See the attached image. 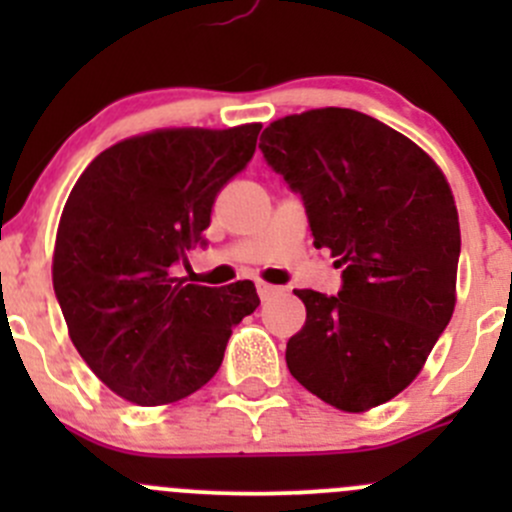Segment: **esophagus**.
<instances>
[{
  "label": "esophagus",
  "mask_w": 512,
  "mask_h": 512,
  "mask_svg": "<svg viewBox=\"0 0 512 512\" xmlns=\"http://www.w3.org/2000/svg\"><path fill=\"white\" fill-rule=\"evenodd\" d=\"M255 287H257V294H260V299H270L272 294H280L282 292V287L267 285V282H262V280H257Z\"/></svg>",
  "instance_id": "34e87169"
}]
</instances>
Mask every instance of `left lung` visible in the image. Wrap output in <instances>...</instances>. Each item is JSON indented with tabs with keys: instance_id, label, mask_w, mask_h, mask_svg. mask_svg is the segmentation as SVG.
I'll return each instance as SVG.
<instances>
[{
	"instance_id": "left-lung-1",
	"label": "left lung",
	"mask_w": 512,
	"mask_h": 512,
	"mask_svg": "<svg viewBox=\"0 0 512 512\" xmlns=\"http://www.w3.org/2000/svg\"><path fill=\"white\" fill-rule=\"evenodd\" d=\"M267 165L304 203L314 247L342 289H297L307 322L287 342L289 374L342 411L406 389L456 307L461 227L441 168L414 141L352 108L270 123Z\"/></svg>"
}]
</instances>
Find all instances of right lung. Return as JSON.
Listing matches in <instances>:
<instances>
[{
	"instance_id": "obj_1",
	"label": "right lung",
	"mask_w": 512,
	"mask_h": 512,
	"mask_svg": "<svg viewBox=\"0 0 512 512\" xmlns=\"http://www.w3.org/2000/svg\"><path fill=\"white\" fill-rule=\"evenodd\" d=\"M260 123L168 128L106 148L61 213L54 292L91 371L141 406L178 401L223 364L232 327L260 304L250 280L190 285L220 190L255 156Z\"/></svg>"
}]
</instances>
